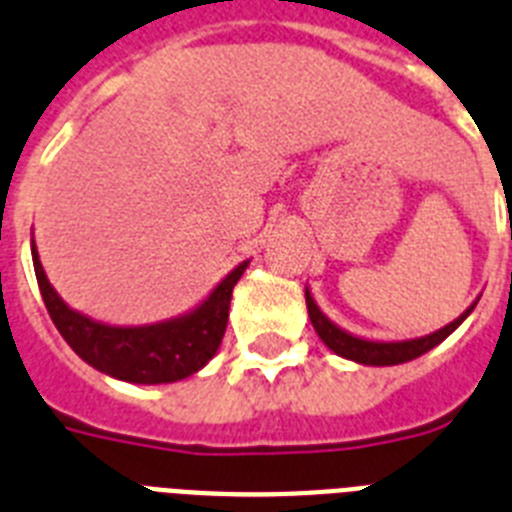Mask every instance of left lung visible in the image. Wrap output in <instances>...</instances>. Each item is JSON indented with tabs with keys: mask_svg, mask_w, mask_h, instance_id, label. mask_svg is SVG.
Here are the masks:
<instances>
[{
	"mask_svg": "<svg viewBox=\"0 0 512 512\" xmlns=\"http://www.w3.org/2000/svg\"><path fill=\"white\" fill-rule=\"evenodd\" d=\"M304 296H307L309 320L315 325V333L322 338V343H325L333 354L343 356V359H349V362L367 364V367H393V364H406L411 362V359H416V356L427 354L429 349H435L437 343L445 341V338H448L450 333L474 312L476 302H479V299H476L461 317H455V320L448 322L445 328L435 330V333H429V336L406 338V341H372V338L354 336L349 330L338 328L336 322L330 320V317L317 307L315 296H312L309 289H304Z\"/></svg>",
	"mask_w": 512,
	"mask_h": 512,
	"instance_id": "left-lung-1",
	"label": "left lung"
}]
</instances>
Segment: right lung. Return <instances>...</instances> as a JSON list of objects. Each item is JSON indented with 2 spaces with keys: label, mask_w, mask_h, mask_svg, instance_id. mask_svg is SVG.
Here are the masks:
<instances>
[{
  "label": "right lung",
  "mask_w": 512,
  "mask_h": 512,
  "mask_svg": "<svg viewBox=\"0 0 512 512\" xmlns=\"http://www.w3.org/2000/svg\"><path fill=\"white\" fill-rule=\"evenodd\" d=\"M38 289L51 320L85 364L135 385H161L195 375L216 356L229 322L231 291L247 270L249 260L236 265L203 302L171 320L153 325H106L64 302L46 278L36 242L30 239Z\"/></svg>",
  "instance_id": "obj_1"
}]
</instances>
